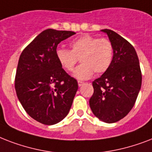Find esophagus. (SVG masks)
I'll use <instances>...</instances> for the list:
<instances>
[{"label":"esophagus","mask_w":152,"mask_h":152,"mask_svg":"<svg viewBox=\"0 0 152 152\" xmlns=\"http://www.w3.org/2000/svg\"><path fill=\"white\" fill-rule=\"evenodd\" d=\"M83 84H84V83H83V82H82V81H78L79 87H81V86H83Z\"/></svg>","instance_id":"obj_1"}]
</instances>
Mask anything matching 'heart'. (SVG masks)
<instances>
[{"mask_svg": "<svg viewBox=\"0 0 152 152\" xmlns=\"http://www.w3.org/2000/svg\"><path fill=\"white\" fill-rule=\"evenodd\" d=\"M69 46L71 50L57 48L56 57L60 64L68 72L73 70L80 59L81 64L73 74L78 80L91 78L94 72L98 75L104 73L112 64L114 50L109 39L83 34L72 40Z\"/></svg>", "mask_w": 152, "mask_h": 152, "instance_id": "heart-1", "label": "heart"}]
</instances>
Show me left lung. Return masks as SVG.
I'll return each instance as SVG.
<instances>
[{
    "label": "left lung",
    "mask_w": 152,
    "mask_h": 152,
    "mask_svg": "<svg viewBox=\"0 0 152 152\" xmlns=\"http://www.w3.org/2000/svg\"><path fill=\"white\" fill-rule=\"evenodd\" d=\"M101 31L113 44V58L108 70L92 82L94 93L89 104L99 120L114 123L125 118L134 106L142 74L134 47L113 31Z\"/></svg>",
    "instance_id": "left-lung-1"
}]
</instances>
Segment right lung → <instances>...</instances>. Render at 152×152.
Masks as SVG:
<instances>
[{
  "label": "right lung",
  "instance_id": "add662e5",
  "mask_svg": "<svg viewBox=\"0 0 152 152\" xmlns=\"http://www.w3.org/2000/svg\"><path fill=\"white\" fill-rule=\"evenodd\" d=\"M76 33L47 29L23 50L18 62L15 88L25 111L37 121L51 125L69 113L78 83L60 64L57 45Z\"/></svg>",
  "mask_w": 152,
  "mask_h": 152
}]
</instances>
